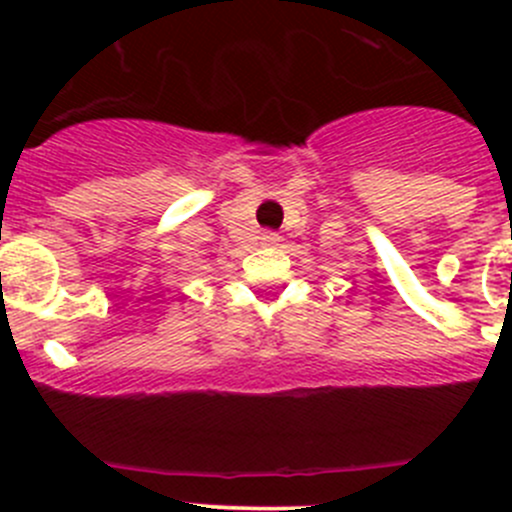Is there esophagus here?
I'll use <instances>...</instances> for the list:
<instances>
[{"label":"esophagus","instance_id":"obj_1","mask_svg":"<svg viewBox=\"0 0 512 512\" xmlns=\"http://www.w3.org/2000/svg\"><path fill=\"white\" fill-rule=\"evenodd\" d=\"M262 245H267V247H272V245H277V242H280V235H277V232H272V230H265L262 232Z\"/></svg>","mask_w":512,"mask_h":512}]
</instances>
